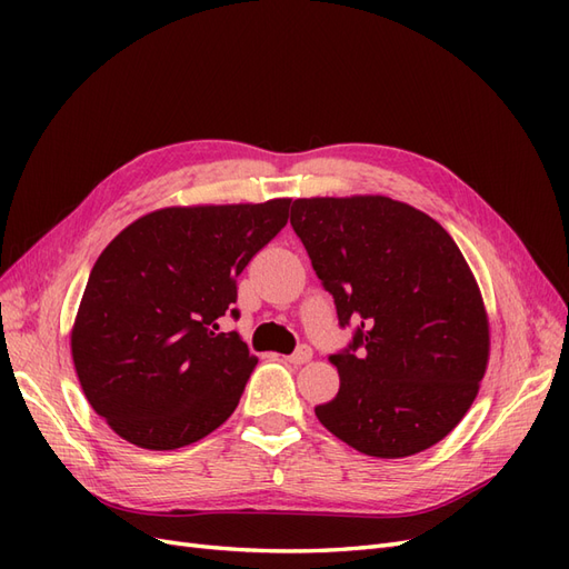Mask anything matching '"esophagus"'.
I'll return each instance as SVG.
<instances>
[{"mask_svg":"<svg viewBox=\"0 0 569 569\" xmlns=\"http://www.w3.org/2000/svg\"><path fill=\"white\" fill-rule=\"evenodd\" d=\"M311 358H313V351L308 349V347H299L295 353L287 356V360H289L291 366H303V363H308V360H311Z\"/></svg>","mask_w":569,"mask_h":569,"instance_id":"1","label":"esophagus"}]
</instances>
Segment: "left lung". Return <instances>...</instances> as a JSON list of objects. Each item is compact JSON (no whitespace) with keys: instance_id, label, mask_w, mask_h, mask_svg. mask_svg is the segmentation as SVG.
Listing matches in <instances>:
<instances>
[{"instance_id":"left-lung-1","label":"left lung","mask_w":569,"mask_h":569,"mask_svg":"<svg viewBox=\"0 0 569 569\" xmlns=\"http://www.w3.org/2000/svg\"><path fill=\"white\" fill-rule=\"evenodd\" d=\"M341 327L330 356L339 391L318 420L351 449L406 458L441 441L470 410L489 360L475 274L437 220L389 197H316L291 206Z\"/></svg>"}]
</instances>
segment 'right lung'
Segmentation results:
<instances>
[{
  "instance_id": "right-lung-1",
  "label": "right lung",
  "mask_w": 569,
  "mask_h": 569,
  "mask_svg": "<svg viewBox=\"0 0 569 569\" xmlns=\"http://www.w3.org/2000/svg\"><path fill=\"white\" fill-rule=\"evenodd\" d=\"M291 199L173 206L101 251L71 332L80 387L118 437L173 451L226 422L258 358L218 318H239L237 278L278 234Z\"/></svg>"
}]
</instances>
